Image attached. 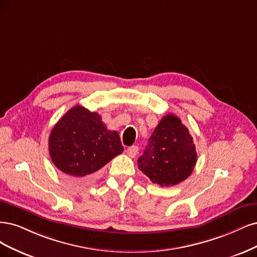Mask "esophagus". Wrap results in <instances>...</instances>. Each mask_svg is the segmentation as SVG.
<instances>
[{
    "label": "esophagus",
    "mask_w": 257,
    "mask_h": 257,
    "mask_svg": "<svg viewBox=\"0 0 257 257\" xmlns=\"http://www.w3.org/2000/svg\"><path fill=\"white\" fill-rule=\"evenodd\" d=\"M138 153H139V148L136 145L130 146L127 150V154L129 157H131V158H135V157L138 155Z\"/></svg>",
    "instance_id": "esophagus-1"
}]
</instances>
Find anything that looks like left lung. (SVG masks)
Instances as JSON below:
<instances>
[{
	"instance_id": "obj_1",
	"label": "left lung",
	"mask_w": 257,
	"mask_h": 257,
	"mask_svg": "<svg viewBox=\"0 0 257 257\" xmlns=\"http://www.w3.org/2000/svg\"><path fill=\"white\" fill-rule=\"evenodd\" d=\"M196 158L195 145L188 128L179 117L168 114L154 130L138 165L154 184L170 187L191 175Z\"/></svg>"
}]
</instances>
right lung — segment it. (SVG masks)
Here are the masks:
<instances>
[{
	"instance_id": "add662e5",
	"label": "right lung",
	"mask_w": 257,
	"mask_h": 257,
	"mask_svg": "<svg viewBox=\"0 0 257 257\" xmlns=\"http://www.w3.org/2000/svg\"><path fill=\"white\" fill-rule=\"evenodd\" d=\"M116 131L107 130L101 116L76 105L55 123L49 153L55 167L74 180L94 178L98 171L121 154Z\"/></svg>"
}]
</instances>
